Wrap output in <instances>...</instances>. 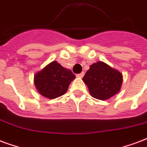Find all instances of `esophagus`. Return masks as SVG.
Masks as SVG:
<instances>
[{
	"label": "esophagus",
	"instance_id": "obj_1",
	"mask_svg": "<svg viewBox=\"0 0 147 147\" xmlns=\"http://www.w3.org/2000/svg\"><path fill=\"white\" fill-rule=\"evenodd\" d=\"M84 73L82 72V73H80V74H77V77H78V78H82L83 77H84Z\"/></svg>",
	"mask_w": 147,
	"mask_h": 147
}]
</instances>
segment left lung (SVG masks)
Segmentation results:
<instances>
[{"instance_id":"left-lung-1","label":"left lung","mask_w":147,"mask_h":147,"mask_svg":"<svg viewBox=\"0 0 147 147\" xmlns=\"http://www.w3.org/2000/svg\"><path fill=\"white\" fill-rule=\"evenodd\" d=\"M83 80L88 85L89 92L93 98L105 101L119 91L122 84V75L119 71L100 61L90 65Z\"/></svg>"}]
</instances>
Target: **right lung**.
I'll list each match as a JSON object with an SVG mask.
<instances>
[{
  "instance_id": "add662e5",
  "label": "right lung",
  "mask_w": 147,
  "mask_h": 147,
  "mask_svg": "<svg viewBox=\"0 0 147 147\" xmlns=\"http://www.w3.org/2000/svg\"><path fill=\"white\" fill-rule=\"evenodd\" d=\"M74 79L75 75L70 69L53 61L36 74L34 84L40 94L53 99L63 95Z\"/></svg>"
}]
</instances>
